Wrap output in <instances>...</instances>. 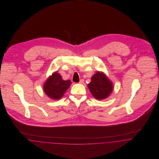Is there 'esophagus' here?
<instances>
[{"mask_svg":"<svg viewBox=\"0 0 159 159\" xmlns=\"http://www.w3.org/2000/svg\"><path fill=\"white\" fill-rule=\"evenodd\" d=\"M84 80L83 79H81V80L80 81L79 83H80V84H83V83H84Z\"/></svg>","mask_w":159,"mask_h":159,"instance_id":"esophagus-1","label":"esophagus"}]
</instances>
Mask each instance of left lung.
<instances>
[{
	"label": "left lung",
	"mask_w": 159,
	"mask_h": 159,
	"mask_svg": "<svg viewBox=\"0 0 159 159\" xmlns=\"http://www.w3.org/2000/svg\"><path fill=\"white\" fill-rule=\"evenodd\" d=\"M92 95L97 100L107 98L113 91L112 82L103 73L97 71L91 78L88 85Z\"/></svg>",
	"instance_id": "8db88e82"
}]
</instances>
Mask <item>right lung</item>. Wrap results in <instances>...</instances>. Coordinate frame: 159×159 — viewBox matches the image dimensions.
<instances>
[{
    "mask_svg": "<svg viewBox=\"0 0 159 159\" xmlns=\"http://www.w3.org/2000/svg\"><path fill=\"white\" fill-rule=\"evenodd\" d=\"M71 84V82L70 80H63L59 73L54 72L46 81L43 90L51 99L59 100L62 97Z\"/></svg>",
    "mask_w": 159,
    "mask_h": 159,
    "instance_id": "1",
    "label": "right lung"
}]
</instances>
